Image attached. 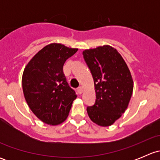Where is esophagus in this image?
I'll list each match as a JSON object with an SVG mask.
<instances>
[{"mask_svg":"<svg viewBox=\"0 0 160 160\" xmlns=\"http://www.w3.org/2000/svg\"><path fill=\"white\" fill-rule=\"evenodd\" d=\"M77 92H78V93H82V92H83V88H81V87H79L78 88H77Z\"/></svg>","mask_w":160,"mask_h":160,"instance_id":"1","label":"esophagus"}]
</instances>
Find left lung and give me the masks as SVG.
I'll use <instances>...</instances> for the list:
<instances>
[{"label": "left lung", "mask_w": 160, "mask_h": 160, "mask_svg": "<svg viewBox=\"0 0 160 160\" xmlns=\"http://www.w3.org/2000/svg\"><path fill=\"white\" fill-rule=\"evenodd\" d=\"M94 82L96 100L87 108L90 120L100 126L112 125L127 109L132 91V75L120 53L110 46L83 52Z\"/></svg>", "instance_id": "left-lung-1"}]
</instances>
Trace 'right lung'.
Masks as SVG:
<instances>
[{
  "instance_id": "right-lung-1",
  "label": "right lung",
  "mask_w": 160,
  "mask_h": 160,
  "mask_svg": "<svg viewBox=\"0 0 160 160\" xmlns=\"http://www.w3.org/2000/svg\"><path fill=\"white\" fill-rule=\"evenodd\" d=\"M77 50L52 43L36 53L25 67L24 96L32 112L44 123L59 125L68 117L77 95L69 86L62 67Z\"/></svg>"
}]
</instances>
